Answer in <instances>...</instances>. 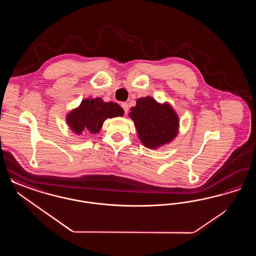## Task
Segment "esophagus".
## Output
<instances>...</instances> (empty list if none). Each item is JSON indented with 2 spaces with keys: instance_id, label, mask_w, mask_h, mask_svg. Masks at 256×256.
Returning <instances> with one entry per match:
<instances>
[{
  "instance_id": "34e87169",
  "label": "esophagus",
  "mask_w": 256,
  "mask_h": 256,
  "mask_svg": "<svg viewBox=\"0 0 256 256\" xmlns=\"http://www.w3.org/2000/svg\"><path fill=\"white\" fill-rule=\"evenodd\" d=\"M122 108L124 111V114H128V104L126 102H122Z\"/></svg>"
}]
</instances>
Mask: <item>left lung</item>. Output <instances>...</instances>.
Wrapping results in <instances>:
<instances>
[{"mask_svg":"<svg viewBox=\"0 0 256 256\" xmlns=\"http://www.w3.org/2000/svg\"><path fill=\"white\" fill-rule=\"evenodd\" d=\"M138 138L148 148H158L172 142L178 134L180 121L170 104H159L152 97L140 98L128 114Z\"/></svg>","mask_w":256,"mask_h":256,"instance_id":"left-lung-1","label":"left lung"}]
</instances>
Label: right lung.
Wrapping results in <instances>:
<instances>
[{"label": "right lung", "mask_w": 256, "mask_h": 256, "mask_svg": "<svg viewBox=\"0 0 256 256\" xmlns=\"http://www.w3.org/2000/svg\"><path fill=\"white\" fill-rule=\"evenodd\" d=\"M124 110L116 102H106L100 98L84 100L80 106L67 114L66 122L76 134L84 132H100L104 122L108 118L124 116Z\"/></svg>", "instance_id": "obj_1"}]
</instances>
